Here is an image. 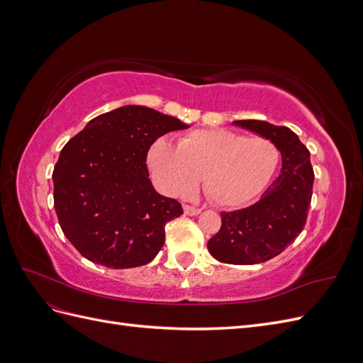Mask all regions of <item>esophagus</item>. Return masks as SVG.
Segmentation results:
<instances>
[{
    "label": "esophagus",
    "instance_id": "1",
    "mask_svg": "<svg viewBox=\"0 0 363 363\" xmlns=\"http://www.w3.org/2000/svg\"><path fill=\"white\" fill-rule=\"evenodd\" d=\"M183 211H184L186 215L195 216V215H199L201 212V208L200 207H195V206H191V204H184L183 206Z\"/></svg>",
    "mask_w": 363,
    "mask_h": 363
}]
</instances>
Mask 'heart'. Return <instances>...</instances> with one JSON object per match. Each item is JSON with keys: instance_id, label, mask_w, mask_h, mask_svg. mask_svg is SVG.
Segmentation results:
<instances>
[{"instance_id": "heart-1", "label": "heart", "mask_w": 363, "mask_h": 363, "mask_svg": "<svg viewBox=\"0 0 363 363\" xmlns=\"http://www.w3.org/2000/svg\"><path fill=\"white\" fill-rule=\"evenodd\" d=\"M279 160L280 151L271 139L224 128L189 131L175 148L160 138L148 151L150 171L164 192L188 196L201 179L207 199L227 207L256 196Z\"/></svg>"}]
</instances>
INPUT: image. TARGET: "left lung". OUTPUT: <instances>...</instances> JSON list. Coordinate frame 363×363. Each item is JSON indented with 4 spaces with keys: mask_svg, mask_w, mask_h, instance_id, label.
I'll use <instances>...</instances> for the list:
<instances>
[{
    "mask_svg": "<svg viewBox=\"0 0 363 363\" xmlns=\"http://www.w3.org/2000/svg\"><path fill=\"white\" fill-rule=\"evenodd\" d=\"M235 124L271 139L281 155V171L257 203L221 213V228L208 239L207 248L223 263L255 265L279 256L301 233L315 175L309 150L291 128L257 119Z\"/></svg>",
    "mask_w": 363,
    "mask_h": 363,
    "instance_id": "1",
    "label": "left lung"
}]
</instances>
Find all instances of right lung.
<instances>
[{"label": "right lung", "mask_w": 363, "mask_h": 363, "mask_svg": "<svg viewBox=\"0 0 363 363\" xmlns=\"http://www.w3.org/2000/svg\"><path fill=\"white\" fill-rule=\"evenodd\" d=\"M189 125L144 106L94 118L60 151L52 171L62 232L98 265H145L164 244V225L183 213L148 179L147 155L157 138Z\"/></svg>", "instance_id": "add662e5"}]
</instances>
